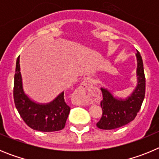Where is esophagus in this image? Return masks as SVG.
I'll use <instances>...</instances> for the list:
<instances>
[{"instance_id": "1", "label": "esophagus", "mask_w": 159, "mask_h": 159, "mask_svg": "<svg viewBox=\"0 0 159 159\" xmlns=\"http://www.w3.org/2000/svg\"><path fill=\"white\" fill-rule=\"evenodd\" d=\"M90 89H91V82L88 80H85L81 83L75 93L78 94L79 95H85L89 93Z\"/></svg>"}]
</instances>
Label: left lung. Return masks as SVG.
<instances>
[{
    "mask_svg": "<svg viewBox=\"0 0 159 159\" xmlns=\"http://www.w3.org/2000/svg\"><path fill=\"white\" fill-rule=\"evenodd\" d=\"M137 85L126 99L117 98L107 88H101L103 99L100 105L102 115L96 126L102 130H112L127 124L137 116L145 97L146 79L143 63L140 53L137 51Z\"/></svg>",
    "mask_w": 159,
    "mask_h": 159,
    "instance_id": "8db88e82",
    "label": "left lung"
}]
</instances>
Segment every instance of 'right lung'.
Segmentation results:
<instances>
[{
    "label": "right lung",
    "mask_w": 159,
    "mask_h": 159,
    "mask_svg": "<svg viewBox=\"0 0 159 159\" xmlns=\"http://www.w3.org/2000/svg\"><path fill=\"white\" fill-rule=\"evenodd\" d=\"M13 98L20 117L33 130L52 132L62 130L65 127L70 107L64 101V92L48 103H39L32 100L24 91L20 57L16 60L14 75Z\"/></svg>",
    "instance_id": "add662e5"
}]
</instances>
